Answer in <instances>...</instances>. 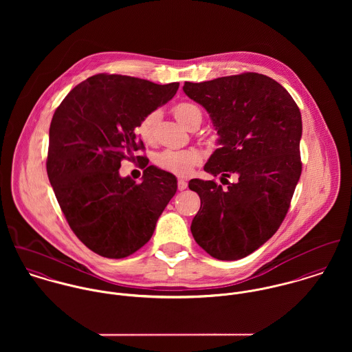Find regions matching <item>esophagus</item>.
Listing matches in <instances>:
<instances>
[{
  "mask_svg": "<svg viewBox=\"0 0 352 352\" xmlns=\"http://www.w3.org/2000/svg\"><path fill=\"white\" fill-rule=\"evenodd\" d=\"M177 188H179V191H184V190L187 188V182L180 179V180L177 182Z\"/></svg>",
  "mask_w": 352,
  "mask_h": 352,
  "instance_id": "1",
  "label": "esophagus"
}]
</instances>
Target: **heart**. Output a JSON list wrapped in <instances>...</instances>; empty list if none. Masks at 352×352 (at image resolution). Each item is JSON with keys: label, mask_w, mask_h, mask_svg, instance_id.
Returning <instances> with one entry per match:
<instances>
[{"label": "heart", "mask_w": 352, "mask_h": 352, "mask_svg": "<svg viewBox=\"0 0 352 352\" xmlns=\"http://www.w3.org/2000/svg\"><path fill=\"white\" fill-rule=\"evenodd\" d=\"M175 118L188 130H194L201 122V108L192 102H179L172 109ZM160 111H151L145 115L137 126V134L145 144H153L155 140V130L160 122ZM201 161V153L195 149L187 151H164L154 157V164L176 176L186 177L192 169L199 165Z\"/></svg>", "instance_id": "heart-1"}]
</instances>
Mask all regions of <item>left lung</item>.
<instances>
[{
  "label": "left lung",
  "instance_id": "1",
  "mask_svg": "<svg viewBox=\"0 0 352 352\" xmlns=\"http://www.w3.org/2000/svg\"><path fill=\"white\" fill-rule=\"evenodd\" d=\"M183 91L210 113L219 135L204 170L228 186L190 180L201 198L192 236L218 260L243 258L275 234L289 211L302 170L300 108L279 82L258 73L186 82ZM232 174L234 184L227 182Z\"/></svg>",
  "mask_w": 352,
  "mask_h": 352
}]
</instances>
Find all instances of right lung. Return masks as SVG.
Returning <instances> with one entry per match:
<instances>
[{
	"instance_id": "add662e5",
	"label": "right lung",
	"mask_w": 352,
	"mask_h": 352,
	"mask_svg": "<svg viewBox=\"0 0 352 352\" xmlns=\"http://www.w3.org/2000/svg\"><path fill=\"white\" fill-rule=\"evenodd\" d=\"M179 82L158 85L120 74H96L73 88L50 124L47 175L74 234L91 251L123 258L142 248L177 190L176 177L154 165L142 182L119 175L123 160L144 151L135 129L170 100ZM149 161V160H148Z\"/></svg>"
}]
</instances>
